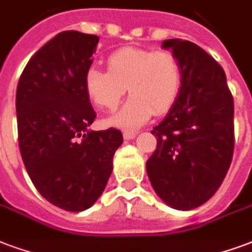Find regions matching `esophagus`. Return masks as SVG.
<instances>
[{"label":"esophagus","mask_w":252,"mask_h":252,"mask_svg":"<svg viewBox=\"0 0 252 252\" xmlns=\"http://www.w3.org/2000/svg\"><path fill=\"white\" fill-rule=\"evenodd\" d=\"M137 131H133V130H125L124 131V138L125 139H134L137 137Z\"/></svg>","instance_id":"1"}]
</instances>
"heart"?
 <instances>
[{"label": "heart", "mask_w": 252, "mask_h": 252, "mask_svg": "<svg viewBox=\"0 0 252 252\" xmlns=\"http://www.w3.org/2000/svg\"><path fill=\"white\" fill-rule=\"evenodd\" d=\"M107 71L90 67L85 74V92L103 111H114L126 88L130 98L110 119L115 126L135 128L151 115L163 114L177 101L182 85V66L170 50L122 47L106 61Z\"/></svg>", "instance_id": "heart-1"}]
</instances>
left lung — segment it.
<instances>
[{"instance_id":"8db88e82","label":"left lung","mask_w":252,"mask_h":252,"mask_svg":"<svg viewBox=\"0 0 252 252\" xmlns=\"http://www.w3.org/2000/svg\"><path fill=\"white\" fill-rule=\"evenodd\" d=\"M182 66L177 101L151 133L146 162L155 192L177 210H192L217 192L234 154V98L222 66L190 41L166 39Z\"/></svg>"}]
</instances>
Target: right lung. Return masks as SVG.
Instances as JSON below:
<instances>
[{
	"label": "right lung",
	"instance_id": "1",
	"mask_svg": "<svg viewBox=\"0 0 252 252\" xmlns=\"http://www.w3.org/2000/svg\"><path fill=\"white\" fill-rule=\"evenodd\" d=\"M99 37L67 30L28 62L16 94L18 145L26 171L52 205L78 213L99 198L124 137L118 128L89 131L97 113L85 74Z\"/></svg>",
	"mask_w": 252,
	"mask_h": 252
}]
</instances>
